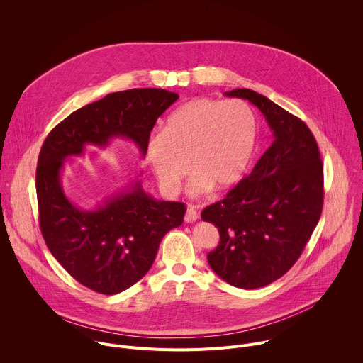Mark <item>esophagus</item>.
I'll return each mask as SVG.
<instances>
[{"instance_id":"34e87169","label":"esophagus","mask_w":363,"mask_h":363,"mask_svg":"<svg viewBox=\"0 0 363 363\" xmlns=\"http://www.w3.org/2000/svg\"><path fill=\"white\" fill-rule=\"evenodd\" d=\"M184 220H185V223H194V221L198 220V213H196L194 205L188 206V210H186V214H185Z\"/></svg>"}]
</instances>
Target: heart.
<instances>
[{"instance_id": "b5f03b06", "label": "heart", "mask_w": 363, "mask_h": 363, "mask_svg": "<svg viewBox=\"0 0 363 363\" xmlns=\"http://www.w3.org/2000/svg\"><path fill=\"white\" fill-rule=\"evenodd\" d=\"M257 130L255 115L245 101L194 99L167 118L161 133L150 136L146 162L169 195L178 192L188 164L194 172L189 194L227 191L250 167Z\"/></svg>"}]
</instances>
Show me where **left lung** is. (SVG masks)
Masks as SVG:
<instances>
[{"mask_svg": "<svg viewBox=\"0 0 363 363\" xmlns=\"http://www.w3.org/2000/svg\"><path fill=\"white\" fill-rule=\"evenodd\" d=\"M264 115L273 143L251 174L201 213L220 231L210 267L240 289L264 287L297 262L323 208V164L307 125L250 89L225 91Z\"/></svg>", "mask_w": 363, "mask_h": 363, "instance_id": "left-lung-1", "label": "left lung"}]
</instances>
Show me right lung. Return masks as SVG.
<instances>
[{"instance_id": "1", "label": "right lung", "mask_w": 363, "mask_h": 363, "mask_svg": "<svg viewBox=\"0 0 363 363\" xmlns=\"http://www.w3.org/2000/svg\"><path fill=\"white\" fill-rule=\"evenodd\" d=\"M178 97L165 89L111 93L73 112L41 146L35 172L41 234L63 269L90 290L116 294L139 281L186 208L152 198L133 181L94 210H82L62 186L63 162L83 155L84 145L106 147L113 138L132 140L143 157L155 122Z\"/></svg>"}]
</instances>
